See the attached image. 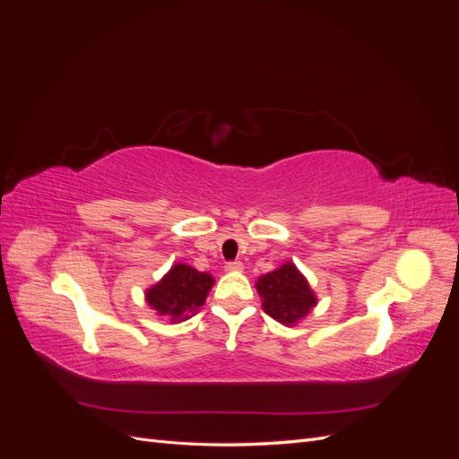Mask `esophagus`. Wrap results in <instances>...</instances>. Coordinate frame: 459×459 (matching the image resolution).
<instances>
[{
  "label": "esophagus",
  "instance_id": "1",
  "mask_svg": "<svg viewBox=\"0 0 459 459\" xmlns=\"http://www.w3.org/2000/svg\"><path fill=\"white\" fill-rule=\"evenodd\" d=\"M226 270H228V272H241V270H243V262H238V260H235V262H228V264H226Z\"/></svg>",
  "mask_w": 459,
  "mask_h": 459
}]
</instances>
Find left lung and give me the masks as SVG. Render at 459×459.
I'll use <instances>...</instances> for the list:
<instances>
[{
	"mask_svg": "<svg viewBox=\"0 0 459 459\" xmlns=\"http://www.w3.org/2000/svg\"><path fill=\"white\" fill-rule=\"evenodd\" d=\"M255 287L264 312L287 327L297 325L317 304L308 280L293 262H285L277 270L260 275Z\"/></svg>",
	"mask_w": 459,
	"mask_h": 459,
	"instance_id": "left-lung-1",
	"label": "left lung"
}]
</instances>
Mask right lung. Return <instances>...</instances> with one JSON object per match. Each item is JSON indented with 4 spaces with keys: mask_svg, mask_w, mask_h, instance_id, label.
Masks as SVG:
<instances>
[{
    "mask_svg": "<svg viewBox=\"0 0 459 459\" xmlns=\"http://www.w3.org/2000/svg\"><path fill=\"white\" fill-rule=\"evenodd\" d=\"M212 285L214 277L211 273L176 262L159 283L145 290V302L159 316L169 317L172 324L186 322L199 312Z\"/></svg>",
    "mask_w": 459,
    "mask_h": 459,
    "instance_id": "1",
    "label": "right lung"
}]
</instances>
